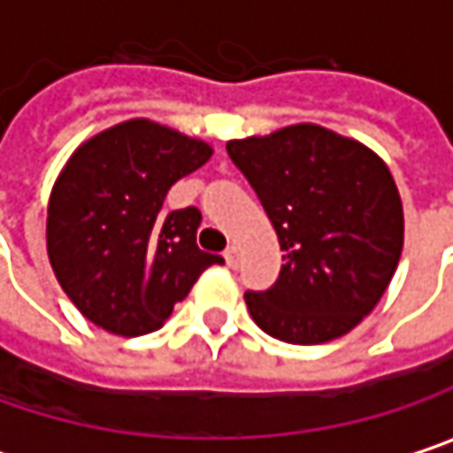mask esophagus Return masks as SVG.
<instances>
[{
	"mask_svg": "<svg viewBox=\"0 0 453 453\" xmlns=\"http://www.w3.org/2000/svg\"><path fill=\"white\" fill-rule=\"evenodd\" d=\"M226 262L227 267H238V249L235 246H227L226 249Z\"/></svg>",
	"mask_w": 453,
	"mask_h": 453,
	"instance_id": "esophagus-1",
	"label": "esophagus"
}]
</instances>
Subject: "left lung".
I'll return each instance as SVG.
<instances>
[{
  "label": "left lung",
  "mask_w": 453,
  "mask_h": 453,
  "mask_svg": "<svg viewBox=\"0 0 453 453\" xmlns=\"http://www.w3.org/2000/svg\"><path fill=\"white\" fill-rule=\"evenodd\" d=\"M277 233L285 265L267 293H246L251 319L290 345L355 329L387 293L404 246L389 165L319 124L227 142Z\"/></svg>",
  "instance_id": "obj_1"
}]
</instances>
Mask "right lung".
<instances>
[{
  "mask_svg": "<svg viewBox=\"0 0 453 453\" xmlns=\"http://www.w3.org/2000/svg\"><path fill=\"white\" fill-rule=\"evenodd\" d=\"M210 157V142L150 119L113 124L69 155L49 196L46 249L88 321L119 337L150 334L204 269L223 265L196 246V207L163 210L168 188Z\"/></svg>",
  "mask_w": 453,
  "mask_h": 453,
  "instance_id": "obj_1",
  "label": "right lung"
}]
</instances>
